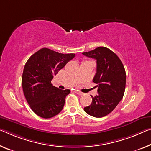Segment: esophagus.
Instances as JSON below:
<instances>
[{
  "mask_svg": "<svg viewBox=\"0 0 151 151\" xmlns=\"http://www.w3.org/2000/svg\"><path fill=\"white\" fill-rule=\"evenodd\" d=\"M75 92L77 94H78V95H82L83 94V93L82 92H80V91H78V90H76V91H75Z\"/></svg>",
  "mask_w": 151,
  "mask_h": 151,
  "instance_id": "1",
  "label": "esophagus"
}]
</instances>
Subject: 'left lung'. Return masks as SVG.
Returning a JSON list of instances; mask_svg holds the SVG:
<instances>
[{"label":"left lung","instance_id":"1","mask_svg":"<svg viewBox=\"0 0 151 151\" xmlns=\"http://www.w3.org/2000/svg\"><path fill=\"white\" fill-rule=\"evenodd\" d=\"M82 54L96 60L93 82L98 87V94L91 96V105L83 109L92 117H105L112 112L124 96L126 82L124 65L115 52L103 46Z\"/></svg>","mask_w":151,"mask_h":151}]
</instances>
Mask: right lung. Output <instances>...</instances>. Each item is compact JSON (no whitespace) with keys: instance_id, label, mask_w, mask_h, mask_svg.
I'll list each match as a JSON object with an SVG mask.
<instances>
[{"instance_id":"right-lung-1","label":"right lung","mask_w":151,"mask_h":151,"mask_svg":"<svg viewBox=\"0 0 151 151\" xmlns=\"http://www.w3.org/2000/svg\"><path fill=\"white\" fill-rule=\"evenodd\" d=\"M75 56L43 48L27 60L22 79L23 91L30 108L39 117L51 118L62 111L70 90H60L51 80Z\"/></svg>"}]
</instances>
